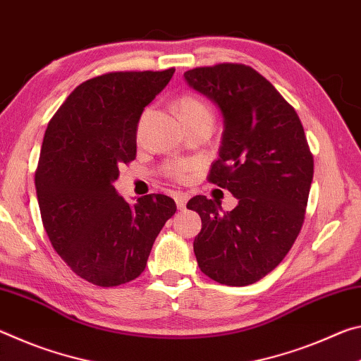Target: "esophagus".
Listing matches in <instances>:
<instances>
[{
    "label": "esophagus",
    "instance_id": "1",
    "mask_svg": "<svg viewBox=\"0 0 361 361\" xmlns=\"http://www.w3.org/2000/svg\"><path fill=\"white\" fill-rule=\"evenodd\" d=\"M188 198H190V195H188V193H184V192H176V193H174V200H176L177 208H179V209H185Z\"/></svg>",
    "mask_w": 361,
    "mask_h": 361
}]
</instances>
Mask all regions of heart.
<instances>
[{"instance_id":"heart-1","label":"heart","mask_w":361,"mask_h":361,"mask_svg":"<svg viewBox=\"0 0 361 361\" xmlns=\"http://www.w3.org/2000/svg\"><path fill=\"white\" fill-rule=\"evenodd\" d=\"M177 109L182 121L184 120H193V118H212V110L208 104L204 102L202 97L193 96V94H185L177 102ZM197 169V163L190 161V159H176L166 164V174L173 177L176 180H185L190 177L193 171Z\"/></svg>"}]
</instances>
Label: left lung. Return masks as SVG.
Returning <instances> with one entry per match:
<instances>
[{
    "mask_svg": "<svg viewBox=\"0 0 361 361\" xmlns=\"http://www.w3.org/2000/svg\"><path fill=\"white\" fill-rule=\"evenodd\" d=\"M184 78L221 109L222 144L208 180L238 198L227 212L202 195L187 203L202 217L198 267L221 285H252L285 259L302 228L314 157L296 110L254 68L226 62Z\"/></svg>",
    "mask_w": 361,
    "mask_h": 361,
    "instance_id": "1",
    "label": "left lung"
}]
</instances>
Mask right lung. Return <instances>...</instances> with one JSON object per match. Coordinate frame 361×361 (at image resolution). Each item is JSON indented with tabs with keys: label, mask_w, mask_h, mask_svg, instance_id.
Returning <instances> with one entry per match:
<instances>
[{
	"label": "right lung",
	"mask_w": 361,
	"mask_h": 361,
	"mask_svg": "<svg viewBox=\"0 0 361 361\" xmlns=\"http://www.w3.org/2000/svg\"><path fill=\"white\" fill-rule=\"evenodd\" d=\"M174 72L94 76L75 87L47 125L35 173L41 221L63 262L92 285L137 279L176 212L166 195H145L129 204L114 187L118 168L135 158L142 111Z\"/></svg>",
	"instance_id": "1"
}]
</instances>
